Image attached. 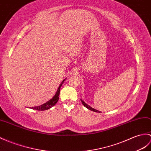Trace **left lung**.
I'll return each mask as SVG.
<instances>
[{"instance_id": "1", "label": "left lung", "mask_w": 151, "mask_h": 151, "mask_svg": "<svg viewBox=\"0 0 151 151\" xmlns=\"http://www.w3.org/2000/svg\"><path fill=\"white\" fill-rule=\"evenodd\" d=\"M81 101H82V104L83 105V106H85L86 108L88 109H89V110H91V111H94V112H97V113H100V111H98V110L95 109H94V108H92L91 107L89 106V105H87V104H86L82 100H81Z\"/></svg>"}]
</instances>
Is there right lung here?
Wrapping results in <instances>:
<instances>
[{
	"instance_id": "add662e5",
	"label": "right lung",
	"mask_w": 151,
	"mask_h": 151,
	"mask_svg": "<svg viewBox=\"0 0 151 151\" xmlns=\"http://www.w3.org/2000/svg\"><path fill=\"white\" fill-rule=\"evenodd\" d=\"M65 79L63 80V81L61 82V83L60 84L58 88L57 91V93H55L54 96L52 97L51 100L47 101V102H45V104L41 105V106H37V107H29V108H31L32 109H35V110H37V111H45V110L49 109H50L52 107H53L57 103V101L58 100V99H59L58 96H59V94H60V87L63 84V83H64V82L65 81Z\"/></svg>"
}]
</instances>
